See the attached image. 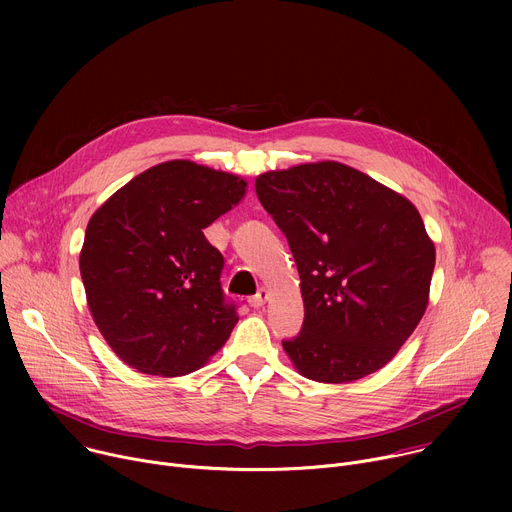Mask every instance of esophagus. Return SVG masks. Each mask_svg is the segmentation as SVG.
<instances>
[{
	"instance_id": "1",
	"label": "esophagus",
	"mask_w": 512,
	"mask_h": 512,
	"mask_svg": "<svg viewBox=\"0 0 512 512\" xmlns=\"http://www.w3.org/2000/svg\"><path fill=\"white\" fill-rule=\"evenodd\" d=\"M267 298H269V291H267L265 287H261L255 296L249 298V306H251V308H263L265 302H267Z\"/></svg>"
}]
</instances>
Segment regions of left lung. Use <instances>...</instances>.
<instances>
[{"instance_id":"1","label":"left lung","mask_w":512,"mask_h":512,"mask_svg":"<svg viewBox=\"0 0 512 512\" xmlns=\"http://www.w3.org/2000/svg\"><path fill=\"white\" fill-rule=\"evenodd\" d=\"M294 253L304 326L283 350L318 383H352L399 352L429 304L435 247L403 194L340 162L255 180Z\"/></svg>"}]
</instances>
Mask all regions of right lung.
<instances>
[{"mask_svg":"<svg viewBox=\"0 0 512 512\" xmlns=\"http://www.w3.org/2000/svg\"><path fill=\"white\" fill-rule=\"evenodd\" d=\"M245 192L241 176L172 160L141 172L95 210L81 277L99 332L127 367L182 377L225 346L239 316L223 296L225 259L204 229Z\"/></svg>","mask_w":512,"mask_h":512,"instance_id":"obj_1","label":"right lung"}]
</instances>
